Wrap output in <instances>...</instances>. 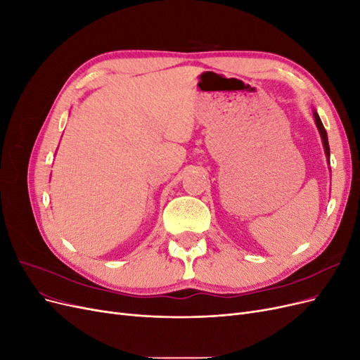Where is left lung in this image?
<instances>
[{
	"mask_svg": "<svg viewBox=\"0 0 360 360\" xmlns=\"http://www.w3.org/2000/svg\"><path fill=\"white\" fill-rule=\"evenodd\" d=\"M314 117H315V123H317V127L320 130V135H321V139H323V144H324V150H326V155H328V158L330 156V148H329V139H328V134H326V129L321 123V120L319 117L317 112H314Z\"/></svg>",
	"mask_w": 360,
	"mask_h": 360,
	"instance_id": "obj_1",
	"label": "left lung"
}]
</instances>
